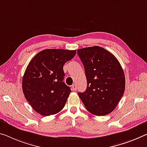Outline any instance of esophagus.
<instances>
[{
    "label": "esophagus",
    "mask_w": 147,
    "mask_h": 147,
    "mask_svg": "<svg viewBox=\"0 0 147 147\" xmlns=\"http://www.w3.org/2000/svg\"><path fill=\"white\" fill-rule=\"evenodd\" d=\"M72 90H73V91H76V90H77V86H76V84L72 85Z\"/></svg>",
    "instance_id": "obj_1"
}]
</instances>
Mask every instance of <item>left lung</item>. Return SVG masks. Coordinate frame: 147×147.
Wrapping results in <instances>:
<instances>
[{
	"instance_id": "8db88e82",
	"label": "left lung",
	"mask_w": 147,
	"mask_h": 147,
	"mask_svg": "<svg viewBox=\"0 0 147 147\" xmlns=\"http://www.w3.org/2000/svg\"><path fill=\"white\" fill-rule=\"evenodd\" d=\"M77 53L84 67L87 88L78 93L86 109L105 116L117 106L125 90V76L115 55L100 46L84 48Z\"/></svg>"
}]
</instances>
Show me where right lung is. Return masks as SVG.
Returning a JSON list of instances; mask_svg holds the SVG:
<instances>
[{
    "label": "right lung",
    "mask_w": 147,
    "mask_h": 147,
    "mask_svg": "<svg viewBox=\"0 0 147 147\" xmlns=\"http://www.w3.org/2000/svg\"><path fill=\"white\" fill-rule=\"evenodd\" d=\"M75 54L76 50L46 49L29 62L23 76L22 89L36 113L50 116L64 107L71 90L63 82V65Z\"/></svg>",
    "instance_id": "1"
}]
</instances>
